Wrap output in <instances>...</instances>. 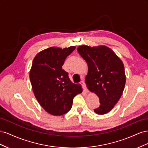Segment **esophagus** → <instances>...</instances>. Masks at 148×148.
Listing matches in <instances>:
<instances>
[{"label": "esophagus", "instance_id": "obj_1", "mask_svg": "<svg viewBox=\"0 0 148 148\" xmlns=\"http://www.w3.org/2000/svg\"><path fill=\"white\" fill-rule=\"evenodd\" d=\"M80 84H81L82 85V86H83V89H84V91L86 92H89V91H88V88H87V87H86V83H85V82H84V81H82L81 82V83H80Z\"/></svg>", "mask_w": 148, "mask_h": 148}]
</instances>
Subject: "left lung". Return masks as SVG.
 Wrapping results in <instances>:
<instances>
[{"instance_id": "1", "label": "left lung", "mask_w": 148, "mask_h": 148, "mask_svg": "<svg viewBox=\"0 0 148 148\" xmlns=\"http://www.w3.org/2000/svg\"><path fill=\"white\" fill-rule=\"evenodd\" d=\"M77 50L88 66L85 78L87 88L99 98L100 106L94 110L100 115L108 113L120 99L125 88L123 62L106 46H81Z\"/></svg>"}]
</instances>
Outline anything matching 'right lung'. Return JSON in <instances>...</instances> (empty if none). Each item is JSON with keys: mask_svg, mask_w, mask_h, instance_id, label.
I'll use <instances>...</instances> for the list:
<instances>
[{"mask_svg": "<svg viewBox=\"0 0 148 148\" xmlns=\"http://www.w3.org/2000/svg\"><path fill=\"white\" fill-rule=\"evenodd\" d=\"M75 49V46L47 48L39 52L33 61L29 78L34 96L51 115L68 112L73 98L82 92L81 85L71 82L69 73L62 69L65 59Z\"/></svg>", "mask_w": 148, "mask_h": 148, "instance_id": "obj_1", "label": "right lung"}]
</instances>
